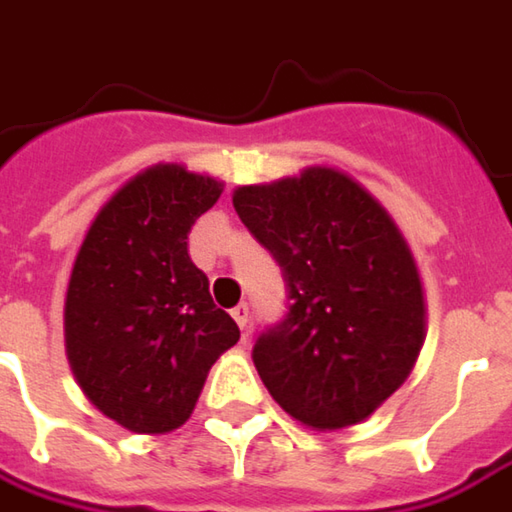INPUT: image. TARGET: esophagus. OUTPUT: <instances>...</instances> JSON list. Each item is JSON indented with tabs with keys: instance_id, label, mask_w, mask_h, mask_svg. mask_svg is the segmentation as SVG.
Returning a JSON list of instances; mask_svg holds the SVG:
<instances>
[{
	"instance_id": "esophagus-1",
	"label": "esophagus",
	"mask_w": 512,
	"mask_h": 512,
	"mask_svg": "<svg viewBox=\"0 0 512 512\" xmlns=\"http://www.w3.org/2000/svg\"><path fill=\"white\" fill-rule=\"evenodd\" d=\"M231 318H234V321H237V327H240V330H246V327H249V307H246V304H237V307H234V310H231Z\"/></svg>"
}]
</instances>
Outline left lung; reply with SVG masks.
<instances>
[{
	"label": "left lung",
	"mask_w": 512,
	"mask_h": 512,
	"mask_svg": "<svg viewBox=\"0 0 512 512\" xmlns=\"http://www.w3.org/2000/svg\"><path fill=\"white\" fill-rule=\"evenodd\" d=\"M231 202L289 289L284 321L252 350L263 385L316 432L362 423L406 382L426 339L423 281L403 231L371 191L327 165L240 185Z\"/></svg>",
	"instance_id": "8db88e82"
}]
</instances>
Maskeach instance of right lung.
<instances>
[{
  "label": "right lung",
  "mask_w": 512,
  "mask_h": 512,
  "mask_svg": "<svg viewBox=\"0 0 512 512\" xmlns=\"http://www.w3.org/2000/svg\"><path fill=\"white\" fill-rule=\"evenodd\" d=\"M220 194L214 176L159 162L109 196L77 249L66 356L86 400L127 432L179 429L240 339L188 255V231Z\"/></svg>",
  "instance_id": "1"
}]
</instances>
